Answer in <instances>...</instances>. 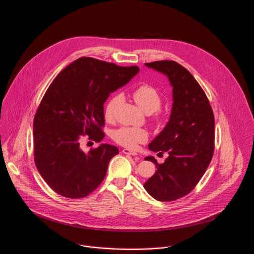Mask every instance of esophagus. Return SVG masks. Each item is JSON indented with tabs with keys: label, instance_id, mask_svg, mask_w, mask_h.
I'll return each instance as SVG.
<instances>
[{
	"label": "esophagus",
	"instance_id": "obj_1",
	"mask_svg": "<svg viewBox=\"0 0 254 254\" xmlns=\"http://www.w3.org/2000/svg\"><path fill=\"white\" fill-rule=\"evenodd\" d=\"M123 153H124V154H126V155H131V156H135V155H137L135 152L130 151V150H128V149H124V150H123Z\"/></svg>",
	"mask_w": 254,
	"mask_h": 254
}]
</instances>
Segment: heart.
Here are the masks:
<instances>
[{
	"label": "heart",
	"instance_id": "obj_1",
	"mask_svg": "<svg viewBox=\"0 0 254 254\" xmlns=\"http://www.w3.org/2000/svg\"><path fill=\"white\" fill-rule=\"evenodd\" d=\"M133 98L137 105L147 114H153L161 107L162 97L160 92L150 84H141L133 91ZM124 95L116 93L107 101L104 108V118L111 122L115 118L118 106L123 102ZM114 139L123 147L134 149L137 144L148 140V131L139 127H121L113 134Z\"/></svg>",
	"mask_w": 254,
	"mask_h": 254
}]
</instances>
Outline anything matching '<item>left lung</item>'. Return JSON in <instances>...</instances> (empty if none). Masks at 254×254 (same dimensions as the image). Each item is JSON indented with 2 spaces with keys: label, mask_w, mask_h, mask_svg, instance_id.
I'll list each match as a JSON object with an SVG mask.
<instances>
[{
  "label": "left lung",
  "mask_w": 254,
  "mask_h": 254,
  "mask_svg": "<svg viewBox=\"0 0 254 254\" xmlns=\"http://www.w3.org/2000/svg\"><path fill=\"white\" fill-rule=\"evenodd\" d=\"M165 74L173 87L168 124L149 149L169 157L163 164L149 156L157 171L143 188L158 201H174L189 194L205 174L214 152L215 121L210 102L190 72L175 61L144 63Z\"/></svg>",
  "instance_id": "left-lung-1"
}]
</instances>
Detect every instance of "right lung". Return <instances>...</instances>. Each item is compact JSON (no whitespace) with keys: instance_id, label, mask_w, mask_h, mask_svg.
Masks as SVG:
<instances>
[{"instance_id":"1","label":"right lung","mask_w":254,"mask_h":254,"mask_svg":"<svg viewBox=\"0 0 254 254\" xmlns=\"http://www.w3.org/2000/svg\"><path fill=\"white\" fill-rule=\"evenodd\" d=\"M138 71L137 66L122 67L81 57L64 68L48 87L33 123L34 160L57 194L83 198L103 181L119 149L100 143L84 153L80 141L85 134L97 142L102 140L104 102Z\"/></svg>"}]
</instances>
